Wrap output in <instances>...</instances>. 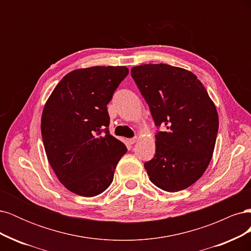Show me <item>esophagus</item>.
Returning <instances> with one entry per match:
<instances>
[{
	"label": "esophagus",
	"instance_id": "obj_1",
	"mask_svg": "<svg viewBox=\"0 0 251 251\" xmlns=\"http://www.w3.org/2000/svg\"><path fill=\"white\" fill-rule=\"evenodd\" d=\"M136 141H137V137H134V138H131V139H127V142L130 144H134Z\"/></svg>",
	"mask_w": 251,
	"mask_h": 251
}]
</instances>
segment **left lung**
Returning a JSON list of instances; mask_svg holds the SVG:
<instances>
[{
  "label": "left lung",
  "mask_w": 251,
  "mask_h": 251,
  "mask_svg": "<svg viewBox=\"0 0 251 251\" xmlns=\"http://www.w3.org/2000/svg\"><path fill=\"white\" fill-rule=\"evenodd\" d=\"M132 77L157 126L156 154L144 168L151 183L165 192L185 189L199 180L215 150L219 117L203 83L183 68L148 64L132 68Z\"/></svg>",
  "instance_id": "left-lung-1"
}]
</instances>
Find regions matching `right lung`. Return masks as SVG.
<instances>
[{"label":"right lung","instance_id":"add662e5","mask_svg":"<svg viewBox=\"0 0 251 251\" xmlns=\"http://www.w3.org/2000/svg\"><path fill=\"white\" fill-rule=\"evenodd\" d=\"M128 74L125 66L71 71L45 103L41 130L57 179L70 192L94 197L107 189L126 147L109 133L107 104Z\"/></svg>","mask_w":251,"mask_h":251}]
</instances>
